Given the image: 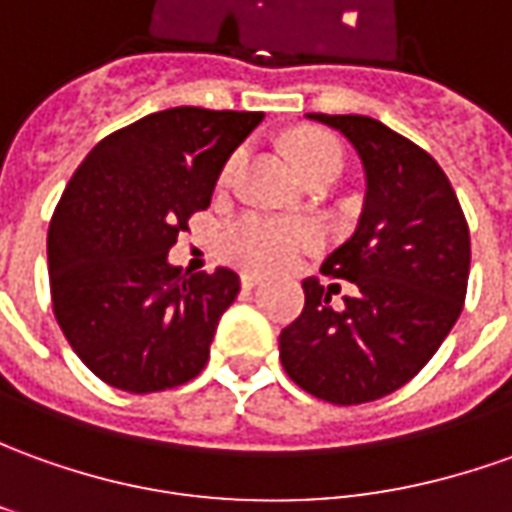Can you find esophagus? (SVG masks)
Segmentation results:
<instances>
[{
    "label": "esophagus",
    "mask_w": 512,
    "mask_h": 512,
    "mask_svg": "<svg viewBox=\"0 0 512 512\" xmlns=\"http://www.w3.org/2000/svg\"><path fill=\"white\" fill-rule=\"evenodd\" d=\"M262 284V276L259 273H242V287L245 290H253V287H259Z\"/></svg>",
    "instance_id": "34e87169"
}]
</instances>
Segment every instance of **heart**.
<instances>
[{
  "instance_id": "obj_1",
  "label": "heart",
  "mask_w": 512,
  "mask_h": 512,
  "mask_svg": "<svg viewBox=\"0 0 512 512\" xmlns=\"http://www.w3.org/2000/svg\"><path fill=\"white\" fill-rule=\"evenodd\" d=\"M245 150H234L220 169V186H228L242 167ZM295 161L306 178L340 175L343 172V147L334 136L309 133L295 142ZM320 242L317 225L306 220L267 217V214H242L231 220L217 236V248L225 262L248 270H281L290 267L301 253Z\"/></svg>"
}]
</instances>
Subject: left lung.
Instances as JSON below:
<instances>
[{
    "label": "left lung",
    "instance_id": "1",
    "mask_svg": "<svg viewBox=\"0 0 512 512\" xmlns=\"http://www.w3.org/2000/svg\"><path fill=\"white\" fill-rule=\"evenodd\" d=\"M357 147L368 175L357 234L323 262L351 281L343 309L331 292L303 281V312L278 337L292 382L337 407L396 393L435 357L463 312L471 236L460 200L432 155L379 119L306 114Z\"/></svg>",
    "mask_w": 512,
    "mask_h": 512
}]
</instances>
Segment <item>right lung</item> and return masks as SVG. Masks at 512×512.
Masks as SVG:
<instances>
[{
  "label": "right lung",
  "instance_id": "add662e5",
  "mask_svg": "<svg viewBox=\"0 0 512 512\" xmlns=\"http://www.w3.org/2000/svg\"><path fill=\"white\" fill-rule=\"evenodd\" d=\"M262 111L169 108L105 136L74 169L47 236L52 312L74 354L125 393L192 382L239 276L167 262Z\"/></svg>",
  "mask_w": 512,
  "mask_h": 512
}]
</instances>
